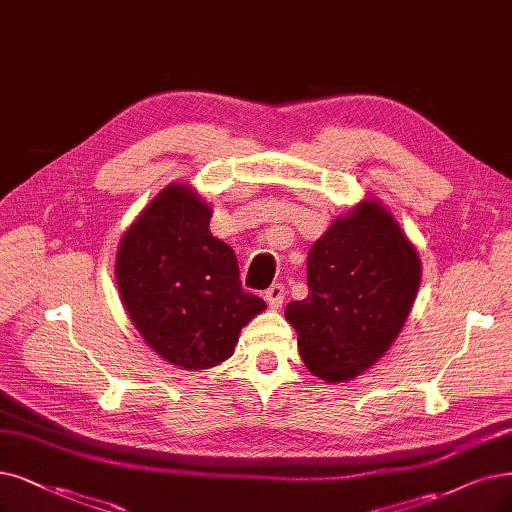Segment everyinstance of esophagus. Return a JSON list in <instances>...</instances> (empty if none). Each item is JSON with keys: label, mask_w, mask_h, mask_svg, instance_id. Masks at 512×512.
Returning <instances> with one entry per match:
<instances>
[{"label": "esophagus", "mask_w": 512, "mask_h": 512, "mask_svg": "<svg viewBox=\"0 0 512 512\" xmlns=\"http://www.w3.org/2000/svg\"><path fill=\"white\" fill-rule=\"evenodd\" d=\"M264 298L269 300V304H271V309H279V306L283 304V300H285V288L281 283H273L271 288L264 292Z\"/></svg>", "instance_id": "1"}]
</instances>
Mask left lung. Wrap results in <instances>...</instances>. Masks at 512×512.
Returning a JSON list of instances; mask_svg holds the SVG:
<instances>
[{
  "label": "left lung",
  "mask_w": 512,
  "mask_h": 512,
  "mask_svg": "<svg viewBox=\"0 0 512 512\" xmlns=\"http://www.w3.org/2000/svg\"><path fill=\"white\" fill-rule=\"evenodd\" d=\"M309 296L285 306L309 370L346 382L374 365L410 315L420 258L376 201H363L313 243L306 262Z\"/></svg>",
  "instance_id": "left-lung-1"
}]
</instances>
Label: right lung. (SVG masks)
I'll return each instance as SVG.
<instances>
[{
  "label": "right lung",
  "mask_w": 512,
  "mask_h": 512,
  "mask_svg": "<svg viewBox=\"0 0 512 512\" xmlns=\"http://www.w3.org/2000/svg\"><path fill=\"white\" fill-rule=\"evenodd\" d=\"M212 210L187 185L163 189L126 231L115 277L136 330L185 370L229 359L241 327L267 309L241 288L231 245L210 233Z\"/></svg>",
  "instance_id": "right-lung-1"
}]
</instances>
